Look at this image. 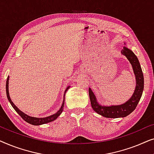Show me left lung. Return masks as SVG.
Wrapping results in <instances>:
<instances>
[{
	"label": "left lung",
	"mask_w": 154,
	"mask_h": 154,
	"mask_svg": "<svg viewBox=\"0 0 154 154\" xmlns=\"http://www.w3.org/2000/svg\"><path fill=\"white\" fill-rule=\"evenodd\" d=\"M121 52L131 63L134 73L135 74L136 88L132 97L123 104L111 106H102L98 104L95 96L91 89L89 88V96L92 108L95 112L106 118L115 119V118L125 117L131 113L137 106L144 90V75L137 57L132 50L126 47L123 48Z\"/></svg>",
	"instance_id": "1"
}]
</instances>
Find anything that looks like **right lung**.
I'll return each instance as SVG.
<instances>
[{"mask_svg":"<svg viewBox=\"0 0 154 154\" xmlns=\"http://www.w3.org/2000/svg\"><path fill=\"white\" fill-rule=\"evenodd\" d=\"M8 81H9V76L8 77L7 81H6V94H7V97L8 99V100H9L10 103L11 104L12 106L13 107L14 110H15L17 112L18 114L22 118V119L24 120V121L27 122V123H30V124H31V125H42V124L50 123V122L53 121L56 119H57V117L59 116H60L61 113H62V111H63V109H64V102H63V103H62V106L60 108V110H59L56 113H54V114L52 115V116H48V117L38 119V118H34V117L29 116L25 114V113L22 112V111H21L20 110H19V109L15 106V105L13 104V102H12V100H10V95H9V91H8ZM69 86L66 88V90H65V93H66L67 90L69 89Z\"/></svg>","mask_w":154,"mask_h":154,"instance_id":"obj_1","label":"right lung"}]
</instances>
